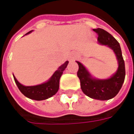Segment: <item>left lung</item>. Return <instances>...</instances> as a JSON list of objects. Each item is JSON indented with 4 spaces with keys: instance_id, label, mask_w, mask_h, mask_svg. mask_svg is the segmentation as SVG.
Masks as SVG:
<instances>
[{
    "instance_id": "1",
    "label": "left lung",
    "mask_w": 134,
    "mask_h": 134,
    "mask_svg": "<svg viewBox=\"0 0 134 134\" xmlns=\"http://www.w3.org/2000/svg\"><path fill=\"white\" fill-rule=\"evenodd\" d=\"M93 31L98 34V41L100 44L107 45L113 50L118 60V70L110 78L99 80L93 78L86 68L77 61L79 66L77 75L80 80L82 90L86 96L93 99L106 100L114 98L121 90L126 75L125 63L118 41L104 29L98 28Z\"/></svg>"
}]
</instances>
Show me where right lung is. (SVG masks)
<instances>
[{"instance_id":"1","label":"right lung","mask_w":134,"mask_h":134,"mask_svg":"<svg viewBox=\"0 0 134 134\" xmlns=\"http://www.w3.org/2000/svg\"><path fill=\"white\" fill-rule=\"evenodd\" d=\"M32 31H30L26 34H30ZM69 62L67 61L61 65L57 70H56L51 78L43 84L34 85V86H24L19 82L15 76L13 78L16 84L19 87V90L24 94L26 97L35 100H43L51 98L57 93L59 87V79L61 77L62 73L67 67Z\"/></svg>"}]
</instances>
